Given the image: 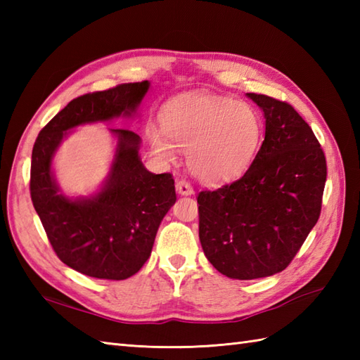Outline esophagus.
<instances>
[{"label": "esophagus", "instance_id": "obj_1", "mask_svg": "<svg viewBox=\"0 0 360 360\" xmlns=\"http://www.w3.org/2000/svg\"><path fill=\"white\" fill-rule=\"evenodd\" d=\"M176 192L179 195H193V187L186 179H178L176 181Z\"/></svg>", "mask_w": 360, "mask_h": 360}]
</instances>
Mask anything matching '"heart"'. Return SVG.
<instances>
[{
    "mask_svg": "<svg viewBox=\"0 0 360 360\" xmlns=\"http://www.w3.org/2000/svg\"><path fill=\"white\" fill-rule=\"evenodd\" d=\"M162 133L151 131L155 155L174 159L188 150L187 164L207 184L238 178L254 162L264 136V120L254 105L226 96L190 93L172 98L160 111Z\"/></svg>",
    "mask_w": 360,
    "mask_h": 360,
    "instance_id": "b5f03b06",
    "label": "heart"
}]
</instances>
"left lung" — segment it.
I'll return each mask as SVG.
<instances>
[{
    "instance_id": "1",
    "label": "left lung",
    "mask_w": 360,
    "mask_h": 360,
    "mask_svg": "<svg viewBox=\"0 0 360 360\" xmlns=\"http://www.w3.org/2000/svg\"><path fill=\"white\" fill-rule=\"evenodd\" d=\"M248 96L264 112L262 148L240 179L196 198L205 257L238 280L286 269L317 223L326 182L325 153L294 106Z\"/></svg>"
}]
</instances>
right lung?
I'll list each match as a JSON object with an SVG mask.
<instances>
[{"label":"right lung","instance_id":"obj_1","mask_svg":"<svg viewBox=\"0 0 360 360\" xmlns=\"http://www.w3.org/2000/svg\"><path fill=\"white\" fill-rule=\"evenodd\" d=\"M147 91L143 80L75 97L34 143L29 182L34 207L56 255L88 277L125 280L145 264L160 221L176 201L173 174L145 170L139 136L124 128L111 129L119 139L116 159L102 192L91 200L60 195L51 160L68 129L129 114Z\"/></svg>","mask_w":360,"mask_h":360}]
</instances>
